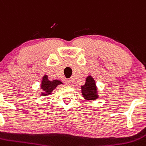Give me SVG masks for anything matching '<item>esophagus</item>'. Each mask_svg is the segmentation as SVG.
I'll return each mask as SVG.
<instances>
[{
  "label": "esophagus",
  "instance_id": "1",
  "mask_svg": "<svg viewBox=\"0 0 146 146\" xmlns=\"http://www.w3.org/2000/svg\"><path fill=\"white\" fill-rule=\"evenodd\" d=\"M65 84L68 86H72L73 84V81L71 79H67L65 80Z\"/></svg>",
  "mask_w": 146,
  "mask_h": 146
}]
</instances>
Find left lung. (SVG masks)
<instances>
[{
  "instance_id": "obj_1",
  "label": "left lung",
  "mask_w": 146,
  "mask_h": 146,
  "mask_svg": "<svg viewBox=\"0 0 146 146\" xmlns=\"http://www.w3.org/2000/svg\"><path fill=\"white\" fill-rule=\"evenodd\" d=\"M83 96L88 100L97 99L98 94L96 93V87L95 81L92 76L87 77L86 84L81 86Z\"/></svg>"
}]
</instances>
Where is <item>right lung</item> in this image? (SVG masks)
Wrapping results in <instances>:
<instances>
[{"label": "right lung", "mask_w": 146, "mask_h": 146, "mask_svg": "<svg viewBox=\"0 0 146 146\" xmlns=\"http://www.w3.org/2000/svg\"><path fill=\"white\" fill-rule=\"evenodd\" d=\"M62 84V83L61 81H58V80H54V81H50V80H48L47 76H44V77L42 78V85H41V88L44 91V93H46L43 94H50L53 90L56 88L57 86Z\"/></svg>", "instance_id": "obj_1"}]
</instances>
